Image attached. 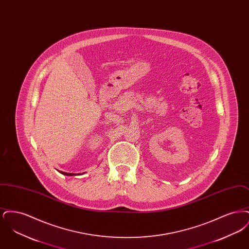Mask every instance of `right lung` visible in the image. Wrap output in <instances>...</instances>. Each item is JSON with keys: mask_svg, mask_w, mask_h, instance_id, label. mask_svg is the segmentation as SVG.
<instances>
[{"mask_svg": "<svg viewBox=\"0 0 249 249\" xmlns=\"http://www.w3.org/2000/svg\"><path fill=\"white\" fill-rule=\"evenodd\" d=\"M62 174H64V175H67V176H72L73 174H66V173H62Z\"/></svg>", "mask_w": 249, "mask_h": 249, "instance_id": "1", "label": "right lung"}]
</instances>
